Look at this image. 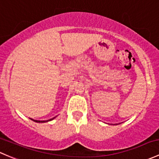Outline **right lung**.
<instances>
[{
    "instance_id": "right-lung-1",
    "label": "right lung",
    "mask_w": 159,
    "mask_h": 159,
    "mask_svg": "<svg viewBox=\"0 0 159 159\" xmlns=\"http://www.w3.org/2000/svg\"><path fill=\"white\" fill-rule=\"evenodd\" d=\"M55 117H53V118H52V119H49V120H33V121H35V122H37V123H45V122H48V121H50V120H52L53 119H54Z\"/></svg>"
}]
</instances>
